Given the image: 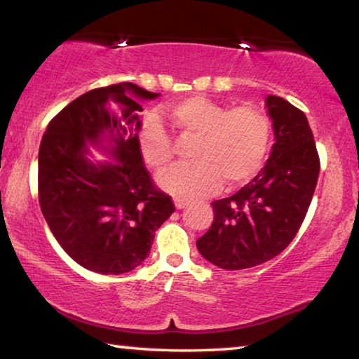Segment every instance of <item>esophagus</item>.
<instances>
[{
    "mask_svg": "<svg viewBox=\"0 0 359 359\" xmlns=\"http://www.w3.org/2000/svg\"><path fill=\"white\" fill-rule=\"evenodd\" d=\"M175 209H185L187 208V205L188 204H190V203H188V201H185V199H175Z\"/></svg>",
    "mask_w": 359,
    "mask_h": 359,
    "instance_id": "1",
    "label": "esophagus"
}]
</instances>
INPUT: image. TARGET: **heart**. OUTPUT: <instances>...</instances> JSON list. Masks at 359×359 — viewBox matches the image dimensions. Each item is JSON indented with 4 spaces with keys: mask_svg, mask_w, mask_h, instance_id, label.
<instances>
[{
    "mask_svg": "<svg viewBox=\"0 0 359 359\" xmlns=\"http://www.w3.org/2000/svg\"><path fill=\"white\" fill-rule=\"evenodd\" d=\"M179 136L194 137L193 161L169 168L158 177L166 193L179 199L208 196L222 184L238 188L250 182L263 168L269 151L272 125L261 107H228L204 96L174 102L165 112ZM142 161L161 171L174 156V144L165 126L149 118L137 133Z\"/></svg>",
    "mask_w": 359,
    "mask_h": 359,
    "instance_id": "heart-1",
    "label": "heart"
}]
</instances>
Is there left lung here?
<instances>
[{"instance_id":"left-lung-1","label":"left lung","mask_w":359,"mask_h":359,"mask_svg":"<svg viewBox=\"0 0 359 359\" xmlns=\"http://www.w3.org/2000/svg\"><path fill=\"white\" fill-rule=\"evenodd\" d=\"M266 107L276 136L269 160L238 193L212 203L214 223L196 241L199 253L222 269H247L283 252L317 187L320 158L306 114L272 95Z\"/></svg>"}]
</instances>
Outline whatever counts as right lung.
I'll list each match as a JSON object with an SVG mask.
<instances>
[{"mask_svg": "<svg viewBox=\"0 0 359 359\" xmlns=\"http://www.w3.org/2000/svg\"><path fill=\"white\" fill-rule=\"evenodd\" d=\"M156 96L131 82L90 90L63 107L42 136V215L63 250L85 269L115 276L133 271L149 257L155 231L175 210L137 147V100ZM106 137L116 161L92 163L86 142L104 147Z\"/></svg>", "mask_w": 359, "mask_h": 359, "instance_id": "right-lung-1", "label": "right lung"}]
</instances>
